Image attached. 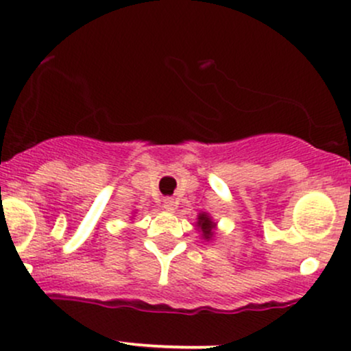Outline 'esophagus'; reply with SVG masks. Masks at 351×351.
Returning a JSON list of instances; mask_svg holds the SVG:
<instances>
[{
	"mask_svg": "<svg viewBox=\"0 0 351 351\" xmlns=\"http://www.w3.org/2000/svg\"><path fill=\"white\" fill-rule=\"evenodd\" d=\"M163 208L167 209V211H175L176 201L173 199V198H165L163 199Z\"/></svg>",
	"mask_w": 351,
	"mask_h": 351,
	"instance_id": "obj_1",
	"label": "esophagus"
}]
</instances>
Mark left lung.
Returning <instances> with one entry per match:
<instances>
[{"label": "left lung", "instance_id": "obj_1", "mask_svg": "<svg viewBox=\"0 0 351 351\" xmlns=\"http://www.w3.org/2000/svg\"><path fill=\"white\" fill-rule=\"evenodd\" d=\"M196 228L201 231V237H203L204 241H209L213 237V234H215L216 223H213V219L208 216V213H199Z\"/></svg>", "mask_w": 351, "mask_h": 351}]
</instances>
